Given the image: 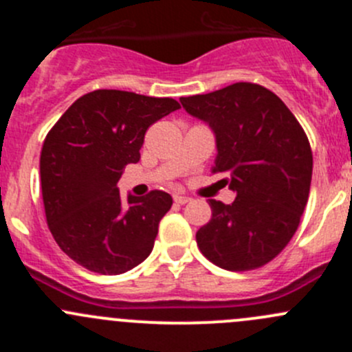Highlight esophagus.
Returning <instances> with one entry per match:
<instances>
[{
    "label": "esophagus",
    "instance_id": "esophagus-1",
    "mask_svg": "<svg viewBox=\"0 0 352 352\" xmlns=\"http://www.w3.org/2000/svg\"><path fill=\"white\" fill-rule=\"evenodd\" d=\"M190 197H186V195H174V202L176 204H179V206H185V204H188L190 202Z\"/></svg>",
    "mask_w": 352,
    "mask_h": 352
}]
</instances>
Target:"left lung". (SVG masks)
<instances>
[{"mask_svg":"<svg viewBox=\"0 0 352 352\" xmlns=\"http://www.w3.org/2000/svg\"><path fill=\"white\" fill-rule=\"evenodd\" d=\"M216 135L212 173L236 192L233 204L209 200L212 217L197 232L200 252L228 271H249L278 256L307 204L313 152L299 120L264 86L235 82L179 98Z\"/></svg>","mask_w":352,"mask_h":352,"instance_id":"8db88e82","label":"left lung"}]
</instances>
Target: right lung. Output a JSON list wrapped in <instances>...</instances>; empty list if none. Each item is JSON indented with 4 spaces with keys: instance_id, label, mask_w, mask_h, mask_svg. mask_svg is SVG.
Returning a JSON list of instances; mask_svg holds the SVG:
<instances>
[{
    "instance_id": "obj_1",
    "label": "right lung",
    "mask_w": 352,
    "mask_h": 352,
    "mask_svg": "<svg viewBox=\"0 0 352 352\" xmlns=\"http://www.w3.org/2000/svg\"><path fill=\"white\" fill-rule=\"evenodd\" d=\"M179 109L173 98L96 89L78 98L43 143L46 223L60 249L86 270L120 274L150 256L169 193L120 199L124 167L140 160L146 129Z\"/></svg>"
}]
</instances>
